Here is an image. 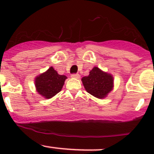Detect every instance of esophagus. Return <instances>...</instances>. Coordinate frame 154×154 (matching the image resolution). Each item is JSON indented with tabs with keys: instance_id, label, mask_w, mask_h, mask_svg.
<instances>
[{
	"instance_id": "1",
	"label": "esophagus",
	"mask_w": 154,
	"mask_h": 154,
	"mask_svg": "<svg viewBox=\"0 0 154 154\" xmlns=\"http://www.w3.org/2000/svg\"><path fill=\"white\" fill-rule=\"evenodd\" d=\"M71 77H72V78L78 79V78H79V77H80V76H79V74H72V76H71Z\"/></svg>"
}]
</instances>
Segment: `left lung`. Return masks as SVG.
Listing matches in <instances>:
<instances>
[{
  "instance_id": "obj_1",
  "label": "left lung",
  "mask_w": 154,
  "mask_h": 154,
  "mask_svg": "<svg viewBox=\"0 0 154 154\" xmlns=\"http://www.w3.org/2000/svg\"><path fill=\"white\" fill-rule=\"evenodd\" d=\"M86 91L98 98H104L114 87V77L95 66L88 76L82 78Z\"/></svg>"
}]
</instances>
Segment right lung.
Listing matches in <instances>:
<instances>
[{
    "label": "right lung",
    "mask_w": 154,
    "mask_h": 154,
    "mask_svg": "<svg viewBox=\"0 0 154 154\" xmlns=\"http://www.w3.org/2000/svg\"><path fill=\"white\" fill-rule=\"evenodd\" d=\"M66 78L65 75H59L51 66L46 72L35 77V85L39 94L48 99L61 91Z\"/></svg>",
    "instance_id": "1"
}]
</instances>
